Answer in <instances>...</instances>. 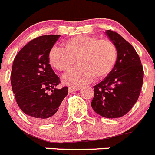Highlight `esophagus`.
<instances>
[{"instance_id": "obj_1", "label": "esophagus", "mask_w": 155, "mask_h": 155, "mask_svg": "<svg viewBox=\"0 0 155 155\" xmlns=\"http://www.w3.org/2000/svg\"><path fill=\"white\" fill-rule=\"evenodd\" d=\"M80 89H81L80 87H68V92H69V93H73V92H74V91H78V90H79Z\"/></svg>"}]
</instances>
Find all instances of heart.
<instances>
[{"label": "heart", "mask_w": 155, "mask_h": 155, "mask_svg": "<svg viewBox=\"0 0 155 155\" xmlns=\"http://www.w3.org/2000/svg\"><path fill=\"white\" fill-rule=\"evenodd\" d=\"M62 48L53 47L49 52V63L59 71H68L77 59L80 65L65 75L64 82L78 87L93 78L104 79L114 70L118 58L115 44L109 40L90 35H76L62 43Z\"/></svg>", "instance_id": "obj_1"}]
</instances>
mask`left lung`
<instances>
[{"mask_svg": "<svg viewBox=\"0 0 155 155\" xmlns=\"http://www.w3.org/2000/svg\"><path fill=\"white\" fill-rule=\"evenodd\" d=\"M106 35L118 52L114 70L93 87L91 106L95 112L106 118H117L128 113L140 95L144 71L134 47L119 34L108 30Z\"/></svg>", "mask_w": 155, "mask_h": 155, "instance_id": "left-lung-1", "label": "left lung"}]
</instances>
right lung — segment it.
<instances>
[{
    "label": "right lung",
    "mask_w": 155,
    "mask_h": 155,
    "mask_svg": "<svg viewBox=\"0 0 155 155\" xmlns=\"http://www.w3.org/2000/svg\"><path fill=\"white\" fill-rule=\"evenodd\" d=\"M60 35H43L24 46L15 57L10 81L20 109L38 124H49L62 115L67 87L56 89L59 78L52 69L49 52Z\"/></svg>",
    "instance_id": "obj_1"
}]
</instances>
